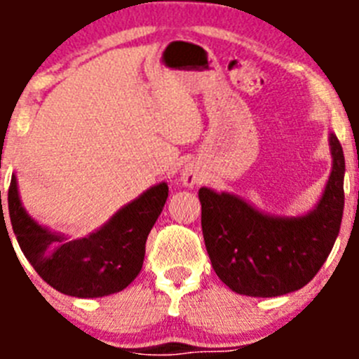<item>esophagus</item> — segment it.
<instances>
[{
	"mask_svg": "<svg viewBox=\"0 0 359 359\" xmlns=\"http://www.w3.org/2000/svg\"><path fill=\"white\" fill-rule=\"evenodd\" d=\"M182 177H183V183H185V185H189V187L196 185V183L199 182V174L196 172L194 169H190V167H185Z\"/></svg>",
	"mask_w": 359,
	"mask_h": 359,
	"instance_id": "1",
	"label": "esophagus"
}]
</instances>
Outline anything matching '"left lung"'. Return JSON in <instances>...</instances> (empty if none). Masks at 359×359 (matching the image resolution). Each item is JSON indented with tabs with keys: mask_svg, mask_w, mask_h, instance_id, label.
I'll return each instance as SVG.
<instances>
[{
	"mask_svg": "<svg viewBox=\"0 0 359 359\" xmlns=\"http://www.w3.org/2000/svg\"><path fill=\"white\" fill-rule=\"evenodd\" d=\"M332 170L316 208L273 217L236 196L199 189L201 228L212 268L239 294L280 297L313 280L331 253L344 215V149L329 138Z\"/></svg>",
	"mask_w": 359,
	"mask_h": 359,
	"instance_id": "obj_1",
	"label": "left lung"
}]
</instances>
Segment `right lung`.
Wrapping results in <instances>:
<instances>
[{
  "label": "right lung",
  "mask_w": 359,
  "mask_h": 359,
  "mask_svg": "<svg viewBox=\"0 0 359 359\" xmlns=\"http://www.w3.org/2000/svg\"><path fill=\"white\" fill-rule=\"evenodd\" d=\"M167 198L169 187L160 183L116 212L100 230L82 239L68 241L39 226L25 212L12 176L8 215L19 248L44 282L69 297L98 298L118 293L140 273L145 241ZM0 221L5 223L3 210Z\"/></svg>",
  "instance_id": "add662e5"
}]
</instances>
